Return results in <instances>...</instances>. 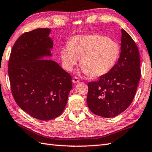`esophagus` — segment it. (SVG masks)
<instances>
[{
	"label": "esophagus",
	"instance_id": "esophagus-1",
	"mask_svg": "<svg viewBox=\"0 0 152 152\" xmlns=\"http://www.w3.org/2000/svg\"><path fill=\"white\" fill-rule=\"evenodd\" d=\"M80 81V80L78 78H77V77H74L72 79V82L74 83H78Z\"/></svg>",
	"mask_w": 152,
	"mask_h": 152
}]
</instances>
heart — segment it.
Masks as SVG:
<instances>
[{
  "label": "heart",
  "mask_w": 152,
  "mask_h": 152,
  "mask_svg": "<svg viewBox=\"0 0 152 152\" xmlns=\"http://www.w3.org/2000/svg\"><path fill=\"white\" fill-rule=\"evenodd\" d=\"M120 51L117 42L104 35H78L61 48L60 59L63 69L67 71L72 70L80 59L82 72L97 78L112 70Z\"/></svg>",
  "instance_id": "1"
}]
</instances>
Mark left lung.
<instances>
[{
	"mask_svg": "<svg viewBox=\"0 0 152 152\" xmlns=\"http://www.w3.org/2000/svg\"><path fill=\"white\" fill-rule=\"evenodd\" d=\"M121 52L117 63L96 82L88 83L87 104L93 114L114 118L125 111L136 94L141 72L138 48L133 38L121 29Z\"/></svg>",
	"mask_w": 152,
	"mask_h": 152,
	"instance_id": "left-lung-1",
	"label": "left lung"
}]
</instances>
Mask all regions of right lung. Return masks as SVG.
<instances>
[{"label":"right lung","instance_id":"1","mask_svg":"<svg viewBox=\"0 0 152 152\" xmlns=\"http://www.w3.org/2000/svg\"><path fill=\"white\" fill-rule=\"evenodd\" d=\"M50 28L23 34L12 48L8 75L18 105L34 118L48 121L59 116L72 88V78L52 56Z\"/></svg>","mask_w":152,"mask_h":152}]
</instances>
